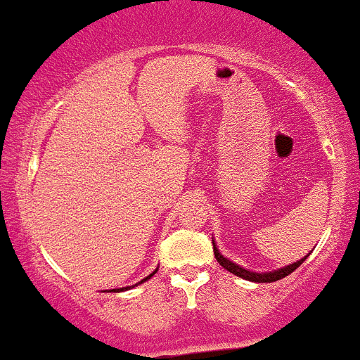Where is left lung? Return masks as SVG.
Returning <instances> with one entry per match:
<instances>
[{"label": "left lung", "mask_w": 360, "mask_h": 360, "mask_svg": "<svg viewBox=\"0 0 360 360\" xmlns=\"http://www.w3.org/2000/svg\"><path fill=\"white\" fill-rule=\"evenodd\" d=\"M212 250H214V257H216V262L219 263V265L224 266V269H227L229 272H232L234 276H240V278L243 279H249V281H254V283H274L278 281V279H283L285 276L292 274L295 269H297L301 263L307 259V256L303 257V259H299L297 263H292V265L285 266V269H279V270H274V272H263V274H256V272H250V270H245L241 269L240 265H236V263H232L229 262L227 257H224L221 254H219V250L216 249V245L214 241H212Z\"/></svg>", "instance_id": "8db88e82"}]
</instances>
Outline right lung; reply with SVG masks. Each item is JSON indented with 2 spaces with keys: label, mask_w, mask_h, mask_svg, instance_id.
I'll return each mask as SVG.
<instances>
[{
  "label": "right lung",
  "mask_w": 360,
  "mask_h": 360,
  "mask_svg": "<svg viewBox=\"0 0 360 360\" xmlns=\"http://www.w3.org/2000/svg\"><path fill=\"white\" fill-rule=\"evenodd\" d=\"M153 274H155V272H153ZM153 274H151V276H153ZM151 276H148V278H146V279H142V281H141V283L148 281V279H149V278H151ZM128 288H129V287H126V288H115V290H113V292H122V290H128Z\"/></svg>",
  "instance_id": "obj_1"
}]
</instances>
